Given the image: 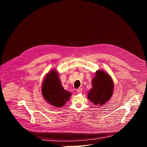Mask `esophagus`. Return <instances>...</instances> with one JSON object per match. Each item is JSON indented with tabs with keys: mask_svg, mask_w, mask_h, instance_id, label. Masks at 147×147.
Segmentation results:
<instances>
[{
	"mask_svg": "<svg viewBox=\"0 0 147 147\" xmlns=\"http://www.w3.org/2000/svg\"><path fill=\"white\" fill-rule=\"evenodd\" d=\"M77 91L78 93H81V92H82V88H78V89L77 90Z\"/></svg>",
	"mask_w": 147,
	"mask_h": 147,
	"instance_id": "obj_1",
	"label": "esophagus"
}]
</instances>
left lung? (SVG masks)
<instances>
[{
	"label": "left lung",
	"mask_w": 147,
	"mask_h": 147,
	"mask_svg": "<svg viewBox=\"0 0 147 147\" xmlns=\"http://www.w3.org/2000/svg\"><path fill=\"white\" fill-rule=\"evenodd\" d=\"M92 86L88 92V98L95 105L102 106L111 98L114 85L108 74L102 70L97 71L92 79Z\"/></svg>",
	"instance_id": "left-lung-1"
}]
</instances>
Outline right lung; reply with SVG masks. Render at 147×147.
I'll list each match as a JSON object with an SVG mask.
<instances>
[{"label": "right lung", "instance_id": "obj_1", "mask_svg": "<svg viewBox=\"0 0 147 147\" xmlns=\"http://www.w3.org/2000/svg\"><path fill=\"white\" fill-rule=\"evenodd\" d=\"M41 90L44 99L51 105L57 108L63 106L71 95V92L62 87L59 74L55 70L47 75Z\"/></svg>", "mask_w": 147, "mask_h": 147}]
</instances>
